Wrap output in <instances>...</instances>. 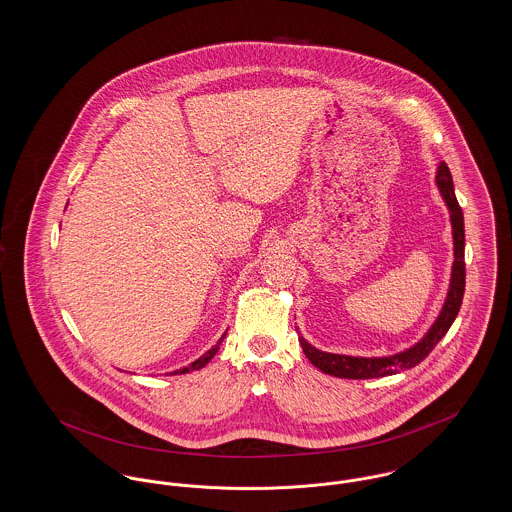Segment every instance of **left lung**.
I'll return each instance as SVG.
<instances>
[{"label":"left lung","instance_id":"left-lung-1","mask_svg":"<svg viewBox=\"0 0 512 512\" xmlns=\"http://www.w3.org/2000/svg\"><path fill=\"white\" fill-rule=\"evenodd\" d=\"M437 187L451 212L452 241H454V263H452L451 288L447 294L445 305L433 323V327L421 338L416 346H412L406 352L394 354L389 358H354V356H340L329 354L313 348L300 336L301 350L317 369L323 373H329L340 379H375V377H387L398 371H406L410 367H416L420 361L429 356V352L437 346V342L451 329L460 305L464 298V284H466V265H464V216L462 209L454 195V185L449 166L445 162L437 168Z\"/></svg>","mask_w":512,"mask_h":512}]
</instances>
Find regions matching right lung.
<instances>
[{
  "instance_id": "right-lung-1",
  "label": "right lung",
  "mask_w": 512,
  "mask_h": 512,
  "mask_svg": "<svg viewBox=\"0 0 512 512\" xmlns=\"http://www.w3.org/2000/svg\"><path fill=\"white\" fill-rule=\"evenodd\" d=\"M224 336L226 334H222V338L212 346L211 350L205 354V356H201L199 360L193 361L191 365H187V367H183V369H180V371H176V373H187V371H197V369H201V367H205L209 361L212 360V356L218 352V348H220V344H222V340H224Z\"/></svg>"
}]
</instances>
